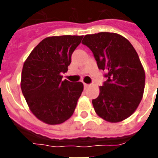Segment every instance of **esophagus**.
<instances>
[{
	"mask_svg": "<svg viewBox=\"0 0 158 158\" xmlns=\"http://www.w3.org/2000/svg\"><path fill=\"white\" fill-rule=\"evenodd\" d=\"M84 89H87V88H89V84H84Z\"/></svg>",
	"mask_w": 158,
	"mask_h": 158,
	"instance_id": "obj_1",
	"label": "esophagus"
}]
</instances>
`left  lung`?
Masks as SVG:
<instances>
[{"label": "left lung", "mask_w": 158, "mask_h": 158, "mask_svg": "<svg viewBox=\"0 0 158 158\" xmlns=\"http://www.w3.org/2000/svg\"><path fill=\"white\" fill-rule=\"evenodd\" d=\"M94 53L106 80L92 102L101 118L120 122L139 105L145 86L144 69L136 51L125 38L114 33L88 34L82 41Z\"/></svg>", "instance_id": "left-lung-1"}]
</instances>
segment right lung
<instances>
[{"label": "right lung", "instance_id": "1", "mask_svg": "<svg viewBox=\"0 0 158 158\" xmlns=\"http://www.w3.org/2000/svg\"><path fill=\"white\" fill-rule=\"evenodd\" d=\"M83 36L49 37L38 43L24 62L21 89L33 115L49 125L69 119L84 90L81 82L62 80L72 53Z\"/></svg>", "mask_w": 158, "mask_h": 158}]
</instances>
